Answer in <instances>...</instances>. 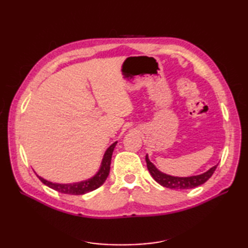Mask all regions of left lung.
<instances>
[{
	"label": "left lung",
	"mask_w": 248,
	"mask_h": 248,
	"mask_svg": "<svg viewBox=\"0 0 248 248\" xmlns=\"http://www.w3.org/2000/svg\"><path fill=\"white\" fill-rule=\"evenodd\" d=\"M146 163H147V168L150 172V175L155 180L161 184L162 186L168 187V188H173V189H187V188H193L202 186L205 181L209 180L213 172L217 170V166L215 165L212 168H210L208 171H205L202 175L198 176H192V177H173L166 175V173H163L160 170H156V167L152 164L149 161L148 156L146 155Z\"/></svg>",
	"instance_id": "obj_1"
}]
</instances>
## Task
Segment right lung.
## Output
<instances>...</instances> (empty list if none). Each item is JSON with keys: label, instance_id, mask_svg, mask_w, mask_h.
Instances as JSON below:
<instances>
[{"label": "right lung", "instance_id": "right-lung-1", "mask_svg": "<svg viewBox=\"0 0 248 248\" xmlns=\"http://www.w3.org/2000/svg\"><path fill=\"white\" fill-rule=\"evenodd\" d=\"M116 144H117V141H115L113 145H110L108 148V150L105 151L103 160H102V164H101V167H100L99 171L93 178L88 179V180L77 182V183L60 184V183H52L50 181H46L39 176H37V177H38L40 179V181L44 184H46V186L53 188V189H55V191L61 192L62 194L83 195V194L92 192V191H93V189H96L99 186H101L104 183V181L107 180L108 172H109L110 160H112V155H113V151H114Z\"/></svg>", "mask_w": 248, "mask_h": 248}]
</instances>
